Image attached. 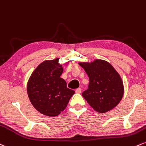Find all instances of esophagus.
<instances>
[{
	"mask_svg": "<svg viewBox=\"0 0 146 146\" xmlns=\"http://www.w3.org/2000/svg\"><path fill=\"white\" fill-rule=\"evenodd\" d=\"M75 92H76V94H80V93H81V89H80V88L76 89Z\"/></svg>",
	"mask_w": 146,
	"mask_h": 146,
	"instance_id": "esophagus-1",
	"label": "esophagus"
}]
</instances>
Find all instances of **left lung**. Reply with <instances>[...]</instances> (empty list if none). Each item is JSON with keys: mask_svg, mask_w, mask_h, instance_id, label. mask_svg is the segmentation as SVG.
I'll list each match as a JSON object with an SVG mask.
<instances>
[{"mask_svg": "<svg viewBox=\"0 0 146 146\" xmlns=\"http://www.w3.org/2000/svg\"><path fill=\"white\" fill-rule=\"evenodd\" d=\"M78 64L90 79L88 89L82 94L89 104L101 113L115 107L122 98L124 89L121 76L113 67L101 59Z\"/></svg>", "mask_w": 146, "mask_h": 146, "instance_id": "8db88e82", "label": "left lung"}]
</instances>
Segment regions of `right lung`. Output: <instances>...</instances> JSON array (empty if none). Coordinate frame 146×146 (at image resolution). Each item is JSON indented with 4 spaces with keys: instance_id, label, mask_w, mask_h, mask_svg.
<instances>
[{
    "instance_id": "add662e5",
    "label": "right lung",
    "mask_w": 146,
    "mask_h": 146,
    "mask_svg": "<svg viewBox=\"0 0 146 146\" xmlns=\"http://www.w3.org/2000/svg\"><path fill=\"white\" fill-rule=\"evenodd\" d=\"M59 58L46 60L33 72L27 83V94L37 111L49 117H54L66 109L74 91L67 87L61 78L63 69Z\"/></svg>"
}]
</instances>
